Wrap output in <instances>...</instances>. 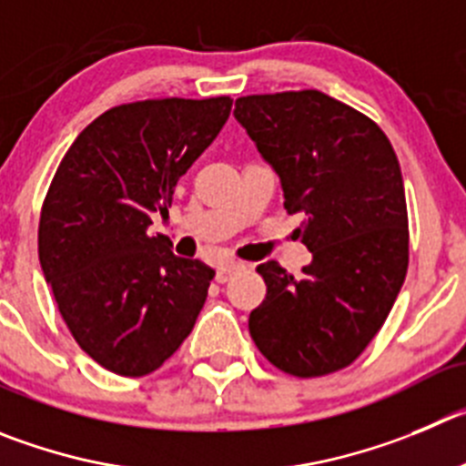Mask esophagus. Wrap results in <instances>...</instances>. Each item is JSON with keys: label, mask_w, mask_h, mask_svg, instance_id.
<instances>
[{"label": "esophagus", "mask_w": 466, "mask_h": 466, "mask_svg": "<svg viewBox=\"0 0 466 466\" xmlns=\"http://www.w3.org/2000/svg\"><path fill=\"white\" fill-rule=\"evenodd\" d=\"M246 271V264L243 262H228V264H220L218 268H216V280L218 282H228L229 278L237 276V273Z\"/></svg>", "instance_id": "esophagus-1"}]
</instances>
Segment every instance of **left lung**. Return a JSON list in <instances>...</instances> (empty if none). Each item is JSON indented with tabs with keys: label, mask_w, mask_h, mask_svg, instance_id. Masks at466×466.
Returning a JSON list of instances; mask_svg holds the SVG:
<instances>
[{
	"label": "left lung",
	"mask_w": 466,
	"mask_h": 466,
	"mask_svg": "<svg viewBox=\"0 0 466 466\" xmlns=\"http://www.w3.org/2000/svg\"><path fill=\"white\" fill-rule=\"evenodd\" d=\"M234 119L278 174L287 213H303L312 262L294 278L259 264L267 299L248 329L294 377L350 365L381 329L407 262V199L398 156L380 126L317 89L243 96Z\"/></svg>",
	"instance_id": "8db88e82"
}]
</instances>
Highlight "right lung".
Instances as JSON below:
<instances>
[{
  "instance_id": "add662e5",
  "label": "right lung",
  "mask_w": 466,
  "mask_h": 466,
  "mask_svg": "<svg viewBox=\"0 0 466 466\" xmlns=\"http://www.w3.org/2000/svg\"><path fill=\"white\" fill-rule=\"evenodd\" d=\"M232 98L112 107L76 137L46 195L38 259L68 331L106 370L145 377L179 350L213 268L151 234L174 186L216 140Z\"/></svg>"
}]
</instances>
